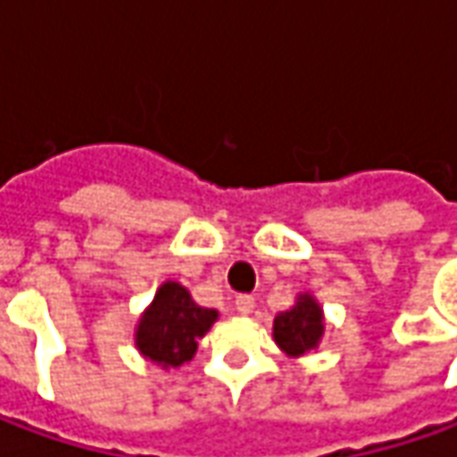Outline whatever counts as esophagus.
Segmentation results:
<instances>
[{"label": "esophagus", "instance_id": "34e87169", "mask_svg": "<svg viewBox=\"0 0 457 457\" xmlns=\"http://www.w3.org/2000/svg\"><path fill=\"white\" fill-rule=\"evenodd\" d=\"M237 310L241 312V315H249V312L254 310V297H252V295H238Z\"/></svg>", "mask_w": 457, "mask_h": 457}]
</instances>
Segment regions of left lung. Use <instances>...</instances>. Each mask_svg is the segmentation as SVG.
Returning <instances> with one entry per match:
<instances>
[{
    "label": "left lung",
    "mask_w": 457,
    "mask_h": 457,
    "mask_svg": "<svg viewBox=\"0 0 457 457\" xmlns=\"http://www.w3.org/2000/svg\"><path fill=\"white\" fill-rule=\"evenodd\" d=\"M323 307L312 295H297V303L274 318V341L287 356H303L323 338Z\"/></svg>",
    "instance_id": "8db88e82"
}]
</instances>
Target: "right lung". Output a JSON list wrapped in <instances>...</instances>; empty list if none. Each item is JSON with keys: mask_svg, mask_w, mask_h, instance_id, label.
Masks as SVG:
<instances>
[{"mask_svg": "<svg viewBox=\"0 0 457 457\" xmlns=\"http://www.w3.org/2000/svg\"><path fill=\"white\" fill-rule=\"evenodd\" d=\"M219 310L201 307L190 292L178 282H165L154 295L152 305L142 312L134 343L145 359L175 369L190 361L198 351V341L216 323Z\"/></svg>", "mask_w": 457, "mask_h": 457, "instance_id": "right-lung-1", "label": "right lung"}]
</instances>
